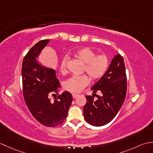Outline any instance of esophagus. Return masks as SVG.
<instances>
[{"label": "esophagus", "instance_id": "1", "mask_svg": "<svg viewBox=\"0 0 153 153\" xmlns=\"http://www.w3.org/2000/svg\"><path fill=\"white\" fill-rule=\"evenodd\" d=\"M72 96H73V98L74 99H76V98H77V97H78L79 96V95H78V94H72Z\"/></svg>", "mask_w": 153, "mask_h": 153}]
</instances>
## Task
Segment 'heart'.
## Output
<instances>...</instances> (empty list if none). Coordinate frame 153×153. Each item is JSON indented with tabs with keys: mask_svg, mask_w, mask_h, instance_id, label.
I'll use <instances>...</instances> for the list:
<instances>
[{
	"mask_svg": "<svg viewBox=\"0 0 153 153\" xmlns=\"http://www.w3.org/2000/svg\"><path fill=\"white\" fill-rule=\"evenodd\" d=\"M96 54L95 51L88 47L80 48L74 53L75 57L85 64L83 72L88 75L91 80H97L102 77L108 67V58L106 55L104 54ZM67 63L68 58H63L60 67L62 73L66 72ZM89 80V78L87 75L74 76L64 82V88L71 93H79L88 85Z\"/></svg>",
	"mask_w": 153,
	"mask_h": 153,
	"instance_id": "b5f03b06",
	"label": "heart"
}]
</instances>
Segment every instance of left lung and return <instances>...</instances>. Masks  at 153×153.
<instances>
[{
    "label": "left lung",
    "mask_w": 153,
    "mask_h": 153,
    "mask_svg": "<svg viewBox=\"0 0 153 153\" xmlns=\"http://www.w3.org/2000/svg\"><path fill=\"white\" fill-rule=\"evenodd\" d=\"M92 96L86 95L83 107L85 121L94 126H102L114 118L121 108L126 95L127 76L123 58L115 55L108 70L91 88ZM97 91L101 95L95 93ZM95 94L97 99H94Z\"/></svg>",
    "instance_id": "1"
}]
</instances>
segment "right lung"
I'll return each mask as SVG.
<instances>
[{"label":"right lung","mask_w":153,"mask_h":153,"mask_svg":"<svg viewBox=\"0 0 153 153\" xmlns=\"http://www.w3.org/2000/svg\"><path fill=\"white\" fill-rule=\"evenodd\" d=\"M49 42L41 40L35 44L24 56L22 62V89L25 104L31 114L42 125L56 127L66 119L73 97L68 91L58 96L60 88L54 70L44 67L36 58ZM56 96L51 102L50 96Z\"/></svg>","instance_id":"right-lung-1"}]
</instances>
